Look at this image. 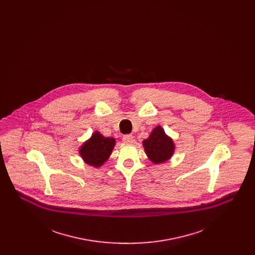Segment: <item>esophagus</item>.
<instances>
[{
	"instance_id": "34e87169",
	"label": "esophagus",
	"mask_w": 255,
	"mask_h": 255,
	"mask_svg": "<svg viewBox=\"0 0 255 255\" xmlns=\"http://www.w3.org/2000/svg\"><path fill=\"white\" fill-rule=\"evenodd\" d=\"M122 140H123L125 143H128V144L133 143V141H134L133 135H132V134H130V133L123 135V137H122Z\"/></svg>"
}]
</instances>
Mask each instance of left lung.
Returning a JSON list of instances; mask_svg holds the SVG:
<instances>
[{"label":"left lung","mask_w":255,"mask_h":255,"mask_svg":"<svg viewBox=\"0 0 255 255\" xmlns=\"http://www.w3.org/2000/svg\"><path fill=\"white\" fill-rule=\"evenodd\" d=\"M146 155L154 163H161L169 159L174 152V142L166 135L164 130L157 126L149 137L143 140Z\"/></svg>","instance_id":"1"}]
</instances>
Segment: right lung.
<instances>
[{
	"instance_id": "right-lung-1",
	"label": "right lung",
	"mask_w": 255,
	"mask_h": 255,
	"mask_svg": "<svg viewBox=\"0 0 255 255\" xmlns=\"http://www.w3.org/2000/svg\"><path fill=\"white\" fill-rule=\"evenodd\" d=\"M115 144L114 137H105L99 132H95L92 137L81 146L79 153L86 163L98 167L109 158Z\"/></svg>"
}]
</instances>
